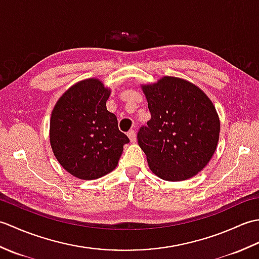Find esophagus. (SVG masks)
I'll return each instance as SVG.
<instances>
[{"label":"esophagus","instance_id":"esophagus-1","mask_svg":"<svg viewBox=\"0 0 259 259\" xmlns=\"http://www.w3.org/2000/svg\"><path fill=\"white\" fill-rule=\"evenodd\" d=\"M128 137L131 142H136L137 140V137H136V131L135 130H130L128 133Z\"/></svg>","mask_w":259,"mask_h":259}]
</instances>
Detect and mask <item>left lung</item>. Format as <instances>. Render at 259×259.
Returning a JSON list of instances; mask_svg holds the SVG:
<instances>
[{"label":"left lung","instance_id":"obj_1","mask_svg":"<svg viewBox=\"0 0 259 259\" xmlns=\"http://www.w3.org/2000/svg\"><path fill=\"white\" fill-rule=\"evenodd\" d=\"M141 88L151 119L137 138L150 170L168 181L194 177L207 166L219 139L221 122L210 99L175 76Z\"/></svg>","mask_w":259,"mask_h":259}]
</instances>
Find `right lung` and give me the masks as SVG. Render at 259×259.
Here are the masks:
<instances>
[{"mask_svg": "<svg viewBox=\"0 0 259 259\" xmlns=\"http://www.w3.org/2000/svg\"><path fill=\"white\" fill-rule=\"evenodd\" d=\"M110 90L87 79L65 91L53 108L50 144L59 163L74 177L92 180L117 167L129 138L107 110Z\"/></svg>", "mask_w": 259, "mask_h": 259, "instance_id": "1", "label": "right lung"}]
</instances>
